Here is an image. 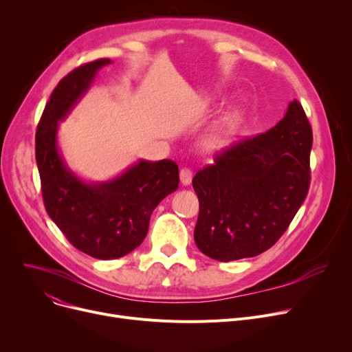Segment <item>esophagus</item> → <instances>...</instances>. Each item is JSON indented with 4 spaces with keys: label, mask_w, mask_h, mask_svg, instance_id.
<instances>
[{
    "label": "esophagus",
    "mask_w": 352,
    "mask_h": 352,
    "mask_svg": "<svg viewBox=\"0 0 352 352\" xmlns=\"http://www.w3.org/2000/svg\"><path fill=\"white\" fill-rule=\"evenodd\" d=\"M179 179H181V184L182 186H190L191 181H192V173L188 170V168H182L179 171Z\"/></svg>",
    "instance_id": "esophagus-1"
}]
</instances>
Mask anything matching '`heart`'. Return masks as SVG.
Listing matches in <instances>:
<instances>
[{
	"instance_id": "obj_1",
	"label": "heart",
	"mask_w": 352,
	"mask_h": 352,
	"mask_svg": "<svg viewBox=\"0 0 352 352\" xmlns=\"http://www.w3.org/2000/svg\"><path fill=\"white\" fill-rule=\"evenodd\" d=\"M244 120V111L238 107L228 109L224 116H221L207 131L202 144L207 150H218L224 146L230 138L235 134L238 126Z\"/></svg>"
}]
</instances>
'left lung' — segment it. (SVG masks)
Returning a JSON list of instances; mask_svg holds the SVG:
<instances>
[{
  "instance_id": "obj_1",
  "label": "left lung",
  "mask_w": 352,
  "mask_h": 352,
  "mask_svg": "<svg viewBox=\"0 0 352 352\" xmlns=\"http://www.w3.org/2000/svg\"><path fill=\"white\" fill-rule=\"evenodd\" d=\"M312 129L301 104L267 133L234 144L192 178L199 214L198 250L235 261L271 248L308 194Z\"/></svg>"
}]
</instances>
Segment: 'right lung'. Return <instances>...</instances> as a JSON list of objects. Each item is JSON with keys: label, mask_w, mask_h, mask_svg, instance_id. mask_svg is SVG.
<instances>
[{"label": "right lung", "mask_w": 352, "mask_h": 352, "mask_svg": "<svg viewBox=\"0 0 352 352\" xmlns=\"http://www.w3.org/2000/svg\"><path fill=\"white\" fill-rule=\"evenodd\" d=\"M113 61L84 64L55 87L35 134L45 210L68 241L98 260H116L135 250L148 232L155 207L177 191L178 165L140 160L107 181H85L74 173L58 146V126L87 94L97 72Z\"/></svg>", "instance_id": "right-lung-1"}]
</instances>
